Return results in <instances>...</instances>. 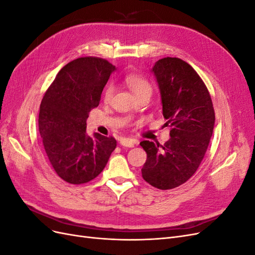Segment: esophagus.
Wrapping results in <instances>:
<instances>
[{
    "label": "esophagus",
    "mask_w": 255,
    "mask_h": 255,
    "mask_svg": "<svg viewBox=\"0 0 255 255\" xmlns=\"http://www.w3.org/2000/svg\"><path fill=\"white\" fill-rule=\"evenodd\" d=\"M135 143H136V140L130 139V138H122L120 140V144L123 146H128V148H133Z\"/></svg>",
    "instance_id": "34e87169"
}]
</instances>
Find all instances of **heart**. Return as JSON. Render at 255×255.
I'll return each instance as SVG.
<instances>
[{
  "instance_id": "b5f03b06",
  "label": "heart",
  "mask_w": 255,
  "mask_h": 255,
  "mask_svg": "<svg viewBox=\"0 0 255 255\" xmlns=\"http://www.w3.org/2000/svg\"><path fill=\"white\" fill-rule=\"evenodd\" d=\"M125 81L127 86L132 90L136 96H138L139 94L143 91H151L152 90V85L150 83V81L143 76L140 73H128L125 75ZM114 94V86L113 84H107L104 91H103V99L105 101H110L111 98L113 97Z\"/></svg>"
}]
</instances>
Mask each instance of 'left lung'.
Segmentation results:
<instances>
[{
    "label": "left lung",
    "mask_w": 255,
    "mask_h": 255,
    "mask_svg": "<svg viewBox=\"0 0 255 255\" xmlns=\"http://www.w3.org/2000/svg\"><path fill=\"white\" fill-rule=\"evenodd\" d=\"M152 71L157 80L163 115L170 126L164 145L143 140L146 152L143 180L158 189H172L195 174L213 135L215 111L206 85L196 70L177 57L156 61Z\"/></svg>",
    "instance_id": "obj_1"
}]
</instances>
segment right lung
<instances>
[{"label":"right lung","instance_id":"add662e5","mask_svg":"<svg viewBox=\"0 0 255 255\" xmlns=\"http://www.w3.org/2000/svg\"><path fill=\"white\" fill-rule=\"evenodd\" d=\"M115 69L100 57L76 58L60 69L43 96L38 118L42 144L54 171L67 183L96 179L117 146L113 136L86 135L88 114Z\"/></svg>","mask_w":255,"mask_h":255}]
</instances>
